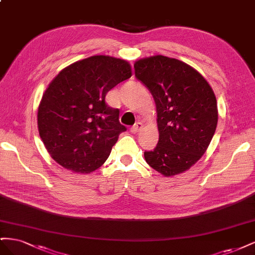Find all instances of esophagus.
<instances>
[{
	"mask_svg": "<svg viewBox=\"0 0 255 255\" xmlns=\"http://www.w3.org/2000/svg\"><path fill=\"white\" fill-rule=\"evenodd\" d=\"M142 128H143L142 123H141V122H137V123H135V125L132 127V128H130V130H132L133 133H138Z\"/></svg>",
	"mask_w": 255,
	"mask_h": 255,
	"instance_id": "1",
	"label": "esophagus"
}]
</instances>
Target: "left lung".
I'll list each match as a JSON object with an SVG mask.
<instances>
[{
	"label": "left lung",
	"mask_w": 255,
	"mask_h": 255,
	"mask_svg": "<svg viewBox=\"0 0 255 255\" xmlns=\"http://www.w3.org/2000/svg\"><path fill=\"white\" fill-rule=\"evenodd\" d=\"M135 76L156 104L159 139L145 161L172 176L196 164L205 153L218 122L217 100L203 76L183 61L163 55L137 60Z\"/></svg>",
	"instance_id": "left-lung-1"
}]
</instances>
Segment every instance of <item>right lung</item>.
<instances>
[{"instance_id": "obj_1", "label": "right lung", "mask_w": 255, "mask_h": 255, "mask_svg": "<svg viewBox=\"0 0 255 255\" xmlns=\"http://www.w3.org/2000/svg\"><path fill=\"white\" fill-rule=\"evenodd\" d=\"M128 61L96 55L63 69L44 91L38 107V129L45 149L60 166L90 173L109 158L127 128L106 94L129 79Z\"/></svg>"}]
</instances>
